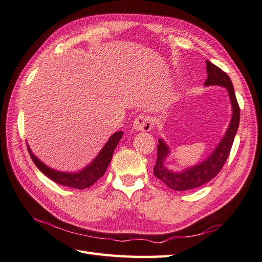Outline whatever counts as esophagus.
I'll use <instances>...</instances> for the list:
<instances>
[{"label":"esophagus","instance_id":"esophagus-1","mask_svg":"<svg viewBox=\"0 0 262 262\" xmlns=\"http://www.w3.org/2000/svg\"><path fill=\"white\" fill-rule=\"evenodd\" d=\"M133 128L136 132H148L152 128V119L144 115L138 116L133 122Z\"/></svg>","mask_w":262,"mask_h":262}]
</instances>
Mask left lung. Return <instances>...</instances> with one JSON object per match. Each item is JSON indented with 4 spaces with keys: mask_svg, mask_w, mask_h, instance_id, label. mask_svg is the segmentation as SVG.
Listing matches in <instances>:
<instances>
[{
    "mask_svg": "<svg viewBox=\"0 0 262 262\" xmlns=\"http://www.w3.org/2000/svg\"><path fill=\"white\" fill-rule=\"evenodd\" d=\"M207 69V79L205 81V86H222L225 88L229 93V98L232 105V117L230 124L227 126L224 136L217 144L207 158L191 166H186L180 171H173L165 165V161L171 154V148L165 143L163 138H159L158 159L154 166V176L164 182L170 189L176 191H185L200 187L213 179L214 177L223 168L231 151L232 144L234 142L238 124H240V108L235 98L234 88L232 81L225 72L206 60Z\"/></svg>",
    "mask_w": 262,
    "mask_h": 262,
    "instance_id": "left-lung-1",
    "label": "left lung"
}]
</instances>
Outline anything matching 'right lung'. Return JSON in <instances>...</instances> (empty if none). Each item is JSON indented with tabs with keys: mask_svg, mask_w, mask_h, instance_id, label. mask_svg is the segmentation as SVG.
<instances>
[{
	"mask_svg": "<svg viewBox=\"0 0 262 262\" xmlns=\"http://www.w3.org/2000/svg\"><path fill=\"white\" fill-rule=\"evenodd\" d=\"M122 135H124V132H116L115 134L111 135L107 143L104 144V146L101 148V151L98 153L97 157L86 166L76 172H65L53 169L51 166L43 163L42 161L39 160L36 155L32 153L29 145H28V143L27 147L28 151L30 153V157L33 161V163H35L37 168L46 177H48L49 179H52L56 183H59V185H63L66 187L75 189H85L92 186L94 182L99 180L100 178L104 174L111 159H113L115 148L118 145Z\"/></svg>",
	"mask_w": 262,
	"mask_h": 262,
	"instance_id": "add662e5",
	"label": "right lung"
}]
</instances>
